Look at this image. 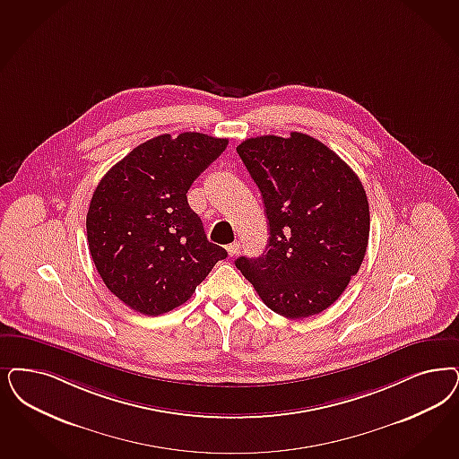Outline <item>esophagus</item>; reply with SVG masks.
<instances>
[{"label":"esophagus","mask_w":459,"mask_h":459,"mask_svg":"<svg viewBox=\"0 0 459 459\" xmlns=\"http://www.w3.org/2000/svg\"><path fill=\"white\" fill-rule=\"evenodd\" d=\"M238 251H240L238 242H232V244L227 246V253H229V255H238Z\"/></svg>","instance_id":"obj_1"}]
</instances>
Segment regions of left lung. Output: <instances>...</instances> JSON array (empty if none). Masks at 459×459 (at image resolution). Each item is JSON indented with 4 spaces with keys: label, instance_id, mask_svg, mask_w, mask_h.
I'll return each instance as SVG.
<instances>
[{
    "label": "left lung",
    "instance_id": "obj_1",
    "mask_svg": "<svg viewBox=\"0 0 459 459\" xmlns=\"http://www.w3.org/2000/svg\"><path fill=\"white\" fill-rule=\"evenodd\" d=\"M238 154L264 200L269 238L264 253L240 255L236 266L273 312L293 320L324 312L368 247L369 205L358 174L300 132L247 139Z\"/></svg>",
    "mask_w": 459,
    "mask_h": 459
}]
</instances>
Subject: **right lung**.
Segmentation results:
<instances>
[{
  "label": "right lung",
  "instance_id": "1",
  "mask_svg": "<svg viewBox=\"0 0 459 459\" xmlns=\"http://www.w3.org/2000/svg\"><path fill=\"white\" fill-rule=\"evenodd\" d=\"M227 143L200 132L164 134L98 183L86 215L90 253L103 283L132 310L156 316L183 305L227 257L186 198Z\"/></svg>",
  "mask_w": 459,
  "mask_h": 459
}]
</instances>
